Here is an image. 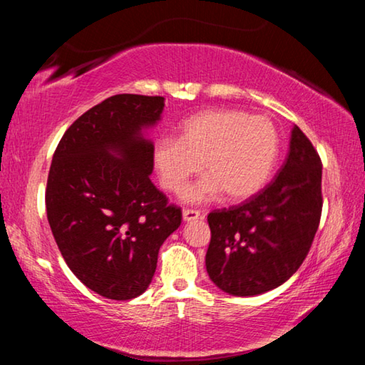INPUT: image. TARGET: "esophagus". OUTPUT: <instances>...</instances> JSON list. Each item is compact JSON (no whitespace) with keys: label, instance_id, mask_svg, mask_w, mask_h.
<instances>
[{"label":"esophagus","instance_id":"esophagus-1","mask_svg":"<svg viewBox=\"0 0 365 365\" xmlns=\"http://www.w3.org/2000/svg\"><path fill=\"white\" fill-rule=\"evenodd\" d=\"M196 219H201L200 211H196V209H183V220L191 222V220H196Z\"/></svg>","mask_w":365,"mask_h":365}]
</instances>
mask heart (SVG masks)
Instances as JSON below:
<instances>
[{
    "mask_svg": "<svg viewBox=\"0 0 365 365\" xmlns=\"http://www.w3.org/2000/svg\"><path fill=\"white\" fill-rule=\"evenodd\" d=\"M177 130L178 138L163 137L154 143V169L164 190L180 195L205 163L209 175L187 193L196 202L212 200L222 191L232 200L257 193L280 150L274 122L245 110H202L180 122Z\"/></svg>",
    "mask_w": 365,
    "mask_h": 365,
    "instance_id": "b5f03b06",
    "label": "heart"
}]
</instances>
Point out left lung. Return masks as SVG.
<instances>
[{
	"label": "left lung",
	"mask_w": 365,
	"mask_h": 365,
	"mask_svg": "<svg viewBox=\"0 0 365 365\" xmlns=\"http://www.w3.org/2000/svg\"><path fill=\"white\" fill-rule=\"evenodd\" d=\"M322 205V160L294 125L287 160L274 180L242 205L209 212L211 280L235 296L280 287L311 250Z\"/></svg>",
	"instance_id": "obj_1"
}]
</instances>
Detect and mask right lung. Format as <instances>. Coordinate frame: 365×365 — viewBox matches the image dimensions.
Here are the masks:
<instances>
[{"label": "right lung", "mask_w": 365, "mask_h": 365, "mask_svg": "<svg viewBox=\"0 0 365 365\" xmlns=\"http://www.w3.org/2000/svg\"><path fill=\"white\" fill-rule=\"evenodd\" d=\"M163 109V96L108 98L67 128L49 168L46 215L58 248L73 275L108 299L145 292L159 248L182 224V209L150 180L153 145L140 135Z\"/></svg>", "instance_id": "obj_1"}]
</instances>
